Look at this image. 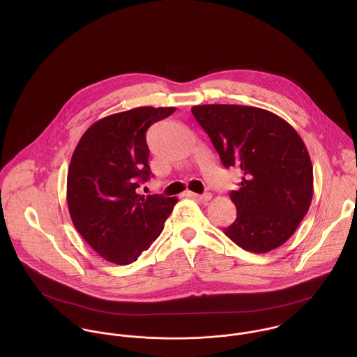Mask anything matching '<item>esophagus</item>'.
<instances>
[{"label": "esophagus", "mask_w": 357, "mask_h": 357, "mask_svg": "<svg viewBox=\"0 0 357 357\" xmlns=\"http://www.w3.org/2000/svg\"><path fill=\"white\" fill-rule=\"evenodd\" d=\"M188 195H190V197H192V198H195V199H198V201H202V202H207V201H210V199H211V194H208V192L202 194V195H199V194H194V192H188Z\"/></svg>", "instance_id": "34e87169"}]
</instances>
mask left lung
Listing matches in <instances>:
<instances>
[{"label": "left lung", "instance_id": "obj_1", "mask_svg": "<svg viewBox=\"0 0 357 357\" xmlns=\"http://www.w3.org/2000/svg\"><path fill=\"white\" fill-rule=\"evenodd\" d=\"M222 165L242 174L229 194L236 220L224 234L243 250L268 253L296 232L313 197V167L297 130L279 115L248 105L191 108Z\"/></svg>", "mask_w": 357, "mask_h": 357}]
</instances>
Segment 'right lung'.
<instances>
[{
    "instance_id": "add662e5",
    "label": "right lung",
    "mask_w": 357,
    "mask_h": 357,
    "mask_svg": "<svg viewBox=\"0 0 357 357\" xmlns=\"http://www.w3.org/2000/svg\"><path fill=\"white\" fill-rule=\"evenodd\" d=\"M174 107H137L95 122L79 139L67 174L74 227L104 259L128 265L163 231L177 198L140 195L151 170L147 129Z\"/></svg>"
}]
</instances>
